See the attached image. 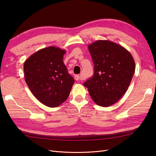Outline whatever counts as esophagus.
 Listing matches in <instances>:
<instances>
[{
    "label": "esophagus",
    "mask_w": 156,
    "mask_h": 156,
    "mask_svg": "<svg viewBox=\"0 0 156 156\" xmlns=\"http://www.w3.org/2000/svg\"><path fill=\"white\" fill-rule=\"evenodd\" d=\"M74 77H75V79L76 80V81H79V80H81V75H75Z\"/></svg>",
    "instance_id": "esophagus-1"
}]
</instances>
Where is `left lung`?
<instances>
[{
  "instance_id": "obj_1",
  "label": "left lung",
  "mask_w": 156,
  "mask_h": 156,
  "mask_svg": "<svg viewBox=\"0 0 156 156\" xmlns=\"http://www.w3.org/2000/svg\"><path fill=\"white\" fill-rule=\"evenodd\" d=\"M94 64V75L84 83L98 105L109 107L128 89L135 70L129 51L110 40H97L88 45Z\"/></svg>"
}]
</instances>
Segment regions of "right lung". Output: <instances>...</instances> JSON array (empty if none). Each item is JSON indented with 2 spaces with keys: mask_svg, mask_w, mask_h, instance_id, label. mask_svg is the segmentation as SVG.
<instances>
[{
  "mask_svg": "<svg viewBox=\"0 0 156 156\" xmlns=\"http://www.w3.org/2000/svg\"><path fill=\"white\" fill-rule=\"evenodd\" d=\"M65 53V49L48 47L31 55L23 65L30 90L49 107H58L66 100L75 82L63 62Z\"/></svg>",
  "mask_w": 156,
  "mask_h": 156,
  "instance_id": "add662e5",
  "label": "right lung"
}]
</instances>
